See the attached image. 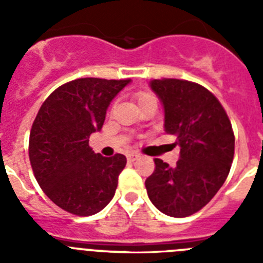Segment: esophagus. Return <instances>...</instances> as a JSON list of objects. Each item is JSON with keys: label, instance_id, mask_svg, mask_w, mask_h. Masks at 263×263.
I'll return each mask as SVG.
<instances>
[{"label": "esophagus", "instance_id": "34e87169", "mask_svg": "<svg viewBox=\"0 0 263 263\" xmlns=\"http://www.w3.org/2000/svg\"><path fill=\"white\" fill-rule=\"evenodd\" d=\"M126 158H127V160H129V162H134V160L138 159L139 155L136 154V153H130V154L126 155Z\"/></svg>", "mask_w": 263, "mask_h": 263}]
</instances>
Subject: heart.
Wrapping results in <instances>:
<instances>
[{"label":"heart","mask_w":263,"mask_h":263,"mask_svg":"<svg viewBox=\"0 0 263 263\" xmlns=\"http://www.w3.org/2000/svg\"><path fill=\"white\" fill-rule=\"evenodd\" d=\"M152 99H155V97L150 93H146V92H142V93L137 95V101H138V105H141V104H143L145 101H148V100H152Z\"/></svg>","instance_id":"1"}]
</instances>
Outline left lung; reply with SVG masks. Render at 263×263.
I'll return each mask as SVG.
<instances>
[{
    "instance_id": "obj_1",
    "label": "left lung",
    "mask_w": 263,
    "mask_h": 263,
    "mask_svg": "<svg viewBox=\"0 0 263 263\" xmlns=\"http://www.w3.org/2000/svg\"><path fill=\"white\" fill-rule=\"evenodd\" d=\"M164 109V132L180 147L175 167L155 158L146 179L148 199L162 213L187 217L200 211L224 184L234 155L232 124L217 99L196 83L152 80Z\"/></svg>"
}]
</instances>
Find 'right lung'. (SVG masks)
<instances>
[{
    "instance_id": "add662e5",
    "label": "right lung",
    "mask_w": 263,
    "mask_h": 263,
    "mask_svg": "<svg viewBox=\"0 0 263 263\" xmlns=\"http://www.w3.org/2000/svg\"><path fill=\"white\" fill-rule=\"evenodd\" d=\"M130 81L78 79L42 104L30 132V163L43 192L62 210L95 215L115 196L126 158L95 154L89 137L101 130L111 100Z\"/></svg>"
}]
</instances>
